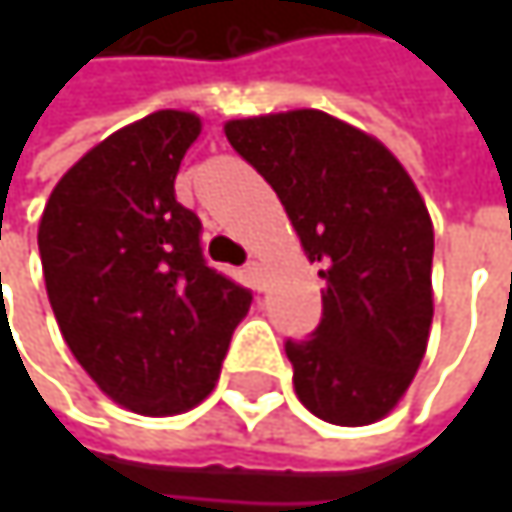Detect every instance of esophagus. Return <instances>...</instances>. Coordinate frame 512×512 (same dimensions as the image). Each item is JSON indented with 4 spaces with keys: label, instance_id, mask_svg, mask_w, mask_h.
I'll use <instances>...</instances> for the list:
<instances>
[{
    "label": "esophagus",
    "instance_id": "34e87169",
    "mask_svg": "<svg viewBox=\"0 0 512 512\" xmlns=\"http://www.w3.org/2000/svg\"><path fill=\"white\" fill-rule=\"evenodd\" d=\"M246 278H249V284H252L255 290L263 287V272H260V263H257V260H249V263H246Z\"/></svg>",
    "mask_w": 512,
    "mask_h": 512
}]
</instances>
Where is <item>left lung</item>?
<instances>
[{"instance_id": "obj_1", "label": "left lung", "mask_w": 512, "mask_h": 512, "mask_svg": "<svg viewBox=\"0 0 512 512\" xmlns=\"http://www.w3.org/2000/svg\"><path fill=\"white\" fill-rule=\"evenodd\" d=\"M225 136L326 281L317 329L284 341L302 406L341 427L379 421L418 373L433 323V222L415 183L376 139L317 109L231 121Z\"/></svg>"}]
</instances>
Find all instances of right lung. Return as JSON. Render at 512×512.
<instances>
[{"mask_svg":"<svg viewBox=\"0 0 512 512\" xmlns=\"http://www.w3.org/2000/svg\"><path fill=\"white\" fill-rule=\"evenodd\" d=\"M201 121L162 109L100 142L52 189L38 228L58 329L85 373L139 415L201 403L252 290L213 269L174 198Z\"/></svg>","mask_w":512,"mask_h":512,"instance_id":"right-lung-1","label":"right lung"}]
</instances>
